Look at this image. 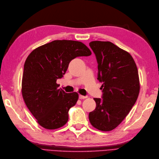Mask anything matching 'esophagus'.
Returning a JSON list of instances; mask_svg holds the SVG:
<instances>
[{"label": "esophagus", "mask_w": 159, "mask_h": 159, "mask_svg": "<svg viewBox=\"0 0 159 159\" xmlns=\"http://www.w3.org/2000/svg\"><path fill=\"white\" fill-rule=\"evenodd\" d=\"M79 99H85L87 98V96H82V95H79Z\"/></svg>", "instance_id": "1"}]
</instances>
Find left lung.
<instances>
[{
  "label": "left lung",
  "instance_id": "left-lung-1",
  "mask_svg": "<svg viewBox=\"0 0 159 159\" xmlns=\"http://www.w3.org/2000/svg\"><path fill=\"white\" fill-rule=\"evenodd\" d=\"M89 46L96 57L102 96L93 98L96 107L89 113V120L97 129L110 131L136 102L140 89L137 67L129 53L110 42L93 41Z\"/></svg>",
  "mask_w": 159,
  "mask_h": 159
}]
</instances>
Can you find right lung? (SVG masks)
I'll return each mask as SVG.
<instances>
[{
	"instance_id": "right-lung-1",
	"label": "right lung",
	"mask_w": 159,
	"mask_h": 159,
	"mask_svg": "<svg viewBox=\"0 0 159 159\" xmlns=\"http://www.w3.org/2000/svg\"><path fill=\"white\" fill-rule=\"evenodd\" d=\"M91 55L84 43L72 40H55L30 53L24 66L22 93L40 126L52 130L67 123L68 111L76 104L79 94L58 89L57 80L66 74L72 59Z\"/></svg>"
}]
</instances>
